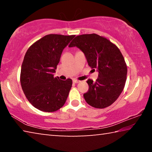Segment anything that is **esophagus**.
<instances>
[{"mask_svg": "<svg viewBox=\"0 0 152 152\" xmlns=\"http://www.w3.org/2000/svg\"><path fill=\"white\" fill-rule=\"evenodd\" d=\"M80 82V80H76V79H74V80H73V82L74 83H75V84H76V83H79V82Z\"/></svg>", "mask_w": 152, "mask_h": 152, "instance_id": "34e87169", "label": "esophagus"}]
</instances>
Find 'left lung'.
Segmentation results:
<instances>
[{"instance_id": "1", "label": "left lung", "mask_w": 152, "mask_h": 152, "mask_svg": "<svg viewBox=\"0 0 152 152\" xmlns=\"http://www.w3.org/2000/svg\"><path fill=\"white\" fill-rule=\"evenodd\" d=\"M75 46L83 51L89 66L99 72L96 82L87 80L86 102L96 109L110 106L123 91L127 79V65L121 52L109 39L95 33L76 36L68 47Z\"/></svg>"}]
</instances>
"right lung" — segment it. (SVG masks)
<instances>
[{
  "instance_id": "add662e5",
  "label": "right lung",
  "mask_w": 152,
  "mask_h": 152,
  "mask_svg": "<svg viewBox=\"0 0 152 152\" xmlns=\"http://www.w3.org/2000/svg\"><path fill=\"white\" fill-rule=\"evenodd\" d=\"M75 35H47L30 46L25 53L20 82L28 101L36 109L54 112L64 106L72 80L53 76L63 50Z\"/></svg>"
}]
</instances>
